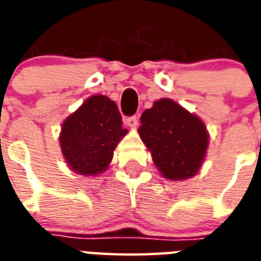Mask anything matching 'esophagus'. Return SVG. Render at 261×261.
<instances>
[{"instance_id":"esophagus-1","label":"esophagus","mask_w":261,"mask_h":261,"mask_svg":"<svg viewBox=\"0 0 261 261\" xmlns=\"http://www.w3.org/2000/svg\"><path fill=\"white\" fill-rule=\"evenodd\" d=\"M126 123H127V126H130V127H137L138 126V116H128V118L126 119Z\"/></svg>"}]
</instances>
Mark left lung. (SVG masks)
Segmentation results:
<instances>
[{"instance_id":"left-lung-1","label":"left lung","mask_w":261,"mask_h":261,"mask_svg":"<svg viewBox=\"0 0 261 261\" xmlns=\"http://www.w3.org/2000/svg\"><path fill=\"white\" fill-rule=\"evenodd\" d=\"M141 138L155 167L169 180H184L199 171L208 135L203 122L177 102L161 98L141 116Z\"/></svg>"}]
</instances>
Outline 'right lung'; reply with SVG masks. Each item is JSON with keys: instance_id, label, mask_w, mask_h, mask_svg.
I'll use <instances>...</instances> for the list:
<instances>
[{"instance_id": "right-lung-1", "label": "right lung", "mask_w": 261, "mask_h": 261, "mask_svg": "<svg viewBox=\"0 0 261 261\" xmlns=\"http://www.w3.org/2000/svg\"><path fill=\"white\" fill-rule=\"evenodd\" d=\"M126 134L116 104L96 94L65 120L59 142L69 167L92 176L108 168L115 147Z\"/></svg>"}]
</instances>
